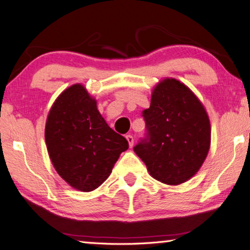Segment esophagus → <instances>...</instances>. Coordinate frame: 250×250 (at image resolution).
I'll use <instances>...</instances> for the list:
<instances>
[{
    "instance_id": "1",
    "label": "esophagus",
    "mask_w": 250,
    "mask_h": 250,
    "mask_svg": "<svg viewBox=\"0 0 250 250\" xmlns=\"http://www.w3.org/2000/svg\"><path fill=\"white\" fill-rule=\"evenodd\" d=\"M125 139H126V140H128L129 146H130V147H132V146H133V142H134V139H133L132 135H131V134L125 135Z\"/></svg>"
}]
</instances>
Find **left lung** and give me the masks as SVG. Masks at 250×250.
Returning a JSON list of instances; mask_svg holds the SVG:
<instances>
[{
  "label": "left lung",
  "instance_id": "1",
  "mask_svg": "<svg viewBox=\"0 0 250 250\" xmlns=\"http://www.w3.org/2000/svg\"><path fill=\"white\" fill-rule=\"evenodd\" d=\"M146 139L133 147L153 179L180 185L196 174L210 146L206 109L189 88L175 78L155 84L143 111Z\"/></svg>",
  "mask_w": 250,
  "mask_h": 250
}]
</instances>
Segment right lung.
<instances>
[{
	"label": "right lung",
	"instance_id": "add662e5",
	"mask_svg": "<svg viewBox=\"0 0 250 250\" xmlns=\"http://www.w3.org/2000/svg\"><path fill=\"white\" fill-rule=\"evenodd\" d=\"M45 142L55 170L71 188L94 191L108 179L125 138L115 132L97 108V100L82 83L62 92L50 108Z\"/></svg>",
	"mask_w": 250,
	"mask_h": 250
}]
</instances>
